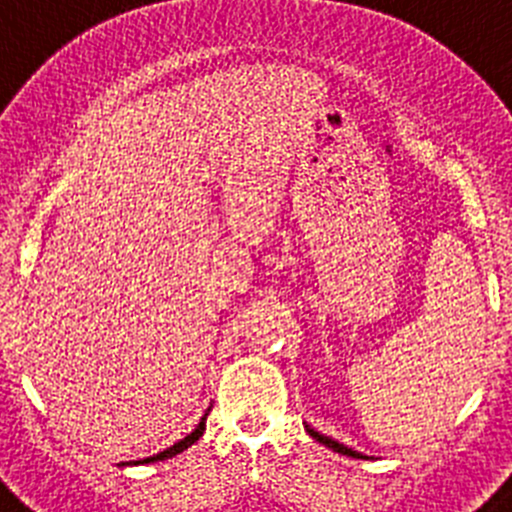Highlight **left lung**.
<instances>
[{"label": "left lung", "mask_w": 512, "mask_h": 512, "mask_svg": "<svg viewBox=\"0 0 512 512\" xmlns=\"http://www.w3.org/2000/svg\"><path fill=\"white\" fill-rule=\"evenodd\" d=\"M307 433H310V436L315 438V441L323 443V446H328V449L338 451V454H343V456H354V459H361L359 451H351V449H348V446H343V443H338V441H333V438L323 436V433H318V431H315V428H307Z\"/></svg>", "instance_id": "obj_1"}]
</instances>
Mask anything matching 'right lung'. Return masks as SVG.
I'll list each match as a JSON object with an SVG mask.
<instances>
[{"label":"right lung","instance_id":"obj_1","mask_svg":"<svg viewBox=\"0 0 512 512\" xmlns=\"http://www.w3.org/2000/svg\"><path fill=\"white\" fill-rule=\"evenodd\" d=\"M205 420H207V413H205V418L200 420V425H197V428H194V431L189 433V436H184L182 441H176L174 446H169V449L161 451V454L148 456V459L135 461V464H153V461H164V459H171V456H176V454H182V451H184V449H189V446H192V443L200 441V436H202V433H205Z\"/></svg>","mask_w":512,"mask_h":512}]
</instances>
